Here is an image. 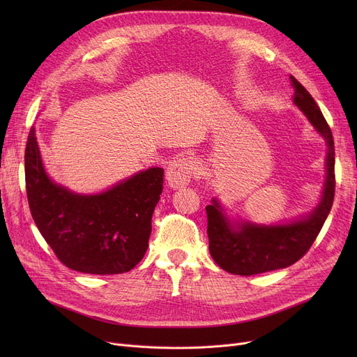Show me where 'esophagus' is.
I'll return each mask as SVG.
<instances>
[{
	"label": "esophagus",
	"mask_w": 357,
	"mask_h": 357,
	"mask_svg": "<svg viewBox=\"0 0 357 357\" xmlns=\"http://www.w3.org/2000/svg\"><path fill=\"white\" fill-rule=\"evenodd\" d=\"M198 171V162L194 158L183 156L176 160H174L167 166L166 171V181L169 186L174 190L183 188L185 185H188L191 178Z\"/></svg>",
	"instance_id": "esophagus-1"
}]
</instances>
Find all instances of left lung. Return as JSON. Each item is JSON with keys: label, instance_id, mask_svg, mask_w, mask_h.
Listing matches in <instances>:
<instances>
[{"label": "left lung", "instance_id": "8db88e82", "mask_svg": "<svg viewBox=\"0 0 357 357\" xmlns=\"http://www.w3.org/2000/svg\"><path fill=\"white\" fill-rule=\"evenodd\" d=\"M294 104L307 116L315 131L327 143L326 182L321 199L304 217L282 224H256L231 220L217 198L207 205L210 253L215 264L233 275L250 276L284 269L301 259L323 229L334 199V140L321 109L311 93L291 77Z\"/></svg>", "mask_w": 357, "mask_h": 357}]
</instances>
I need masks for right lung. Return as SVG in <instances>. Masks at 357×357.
I'll return each mask as SVG.
<instances>
[{
  "label": "right lung",
  "mask_w": 357,
  "mask_h": 357,
  "mask_svg": "<svg viewBox=\"0 0 357 357\" xmlns=\"http://www.w3.org/2000/svg\"><path fill=\"white\" fill-rule=\"evenodd\" d=\"M24 171L33 220L65 266L116 275L131 271L143 259L163 191L162 167H149L100 194H77L46 174L31 127Z\"/></svg>",
  "instance_id": "obj_1"
}]
</instances>
